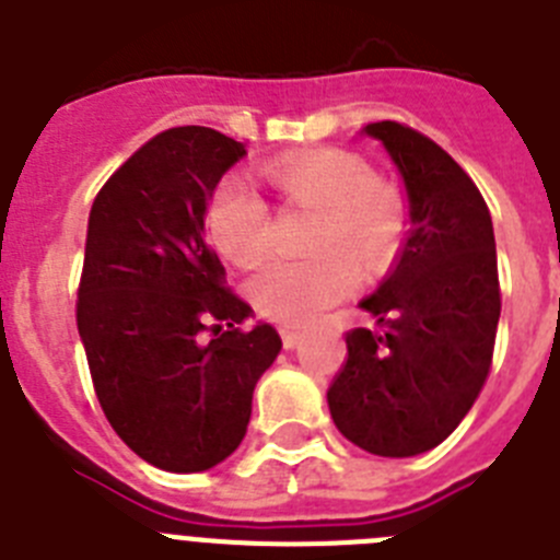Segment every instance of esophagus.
<instances>
[{
    "label": "esophagus",
    "instance_id": "34e87169",
    "mask_svg": "<svg viewBox=\"0 0 560 560\" xmlns=\"http://www.w3.org/2000/svg\"><path fill=\"white\" fill-rule=\"evenodd\" d=\"M280 336H283V348L285 350H294L300 348V341H303V334L296 328H291V325H285L283 330H280Z\"/></svg>",
    "mask_w": 560,
    "mask_h": 560
}]
</instances>
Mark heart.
<instances>
[{
    "instance_id": "1",
    "label": "heart",
    "mask_w": 560,
    "mask_h": 560,
    "mask_svg": "<svg viewBox=\"0 0 560 560\" xmlns=\"http://www.w3.org/2000/svg\"><path fill=\"white\" fill-rule=\"evenodd\" d=\"M271 185L291 199H303L328 215L323 246L348 244L359 252L387 246L395 207L375 185L370 167L348 151L289 153L264 167ZM212 244L232 264H252L269 246V207L246 176L232 173L215 187L207 210ZM359 283V269L345 252L296 260L271 257L252 275L249 294L264 314L305 325L348 296Z\"/></svg>"
}]
</instances>
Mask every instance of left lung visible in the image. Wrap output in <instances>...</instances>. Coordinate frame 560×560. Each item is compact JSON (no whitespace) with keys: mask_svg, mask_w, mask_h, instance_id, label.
I'll use <instances>...</instances> for the list:
<instances>
[{"mask_svg":"<svg viewBox=\"0 0 560 560\" xmlns=\"http://www.w3.org/2000/svg\"><path fill=\"white\" fill-rule=\"evenodd\" d=\"M361 133L398 167L409 235L387 280L359 303L375 330L348 334L328 409L364 452L415 457L459 427L488 378L502 311L497 241L477 185L438 142L393 120Z\"/></svg>","mask_w":560,"mask_h":560,"instance_id":"1","label":"left lung"}]
</instances>
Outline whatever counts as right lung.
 <instances>
[{
    "label": "right lung",
    "instance_id": "right-lung-1",
    "mask_svg": "<svg viewBox=\"0 0 560 560\" xmlns=\"http://www.w3.org/2000/svg\"><path fill=\"white\" fill-rule=\"evenodd\" d=\"M244 156L215 128H171L89 212L78 334L112 429L162 471H207L241 446L257 378L283 348L269 323L237 328L252 308L207 246L212 192Z\"/></svg>",
    "mask_w": 560,
    "mask_h": 560
}]
</instances>
